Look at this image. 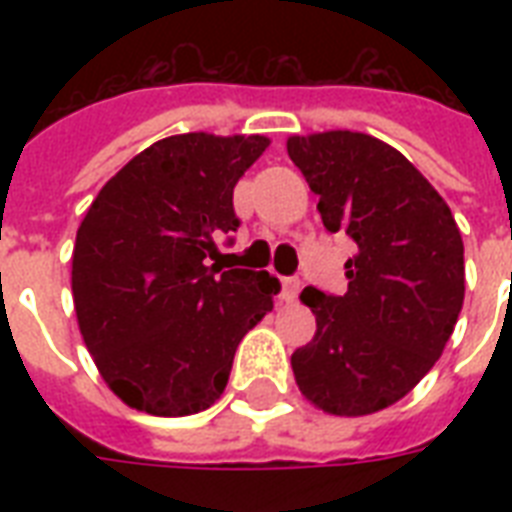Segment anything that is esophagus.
Segmentation results:
<instances>
[{"label": "esophagus", "mask_w": 512, "mask_h": 512, "mask_svg": "<svg viewBox=\"0 0 512 512\" xmlns=\"http://www.w3.org/2000/svg\"><path fill=\"white\" fill-rule=\"evenodd\" d=\"M300 295V279L297 276H281V300L292 303Z\"/></svg>", "instance_id": "obj_1"}]
</instances>
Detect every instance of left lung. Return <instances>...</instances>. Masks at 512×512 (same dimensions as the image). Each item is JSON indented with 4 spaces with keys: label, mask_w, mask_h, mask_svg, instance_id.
<instances>
[{
    "label": "left lung",
    "mask_w": 512,
    "mask_h": 512,
    "mask_svg": "<svg viewBox=\"0 0 512 512\" xmlns=\"http://www.w3.org/2000/svg\"><path fill=\"white\" fill-rule=\"evenodd\" d=\"M329 233H348V292L305 287L316 335L292 353L295 380L329 414L361 417L404 398L433 369L465 297L452 209L404 154L364 132L289 138Z\"/></svg>",
    "instance_id": "obj_1"
}]
</instances>
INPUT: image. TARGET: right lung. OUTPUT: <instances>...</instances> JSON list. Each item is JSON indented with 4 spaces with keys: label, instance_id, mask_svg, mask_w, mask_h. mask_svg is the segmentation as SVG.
Wrapping results in <instances>:
<instances>
[{
    "label": "right lung",
    "instance_id": "1",
    "mask_svg": "<svg viewBox=\"0 0 512 512\" xmlns=\"http://www.w3.org/2000/svg\"><path fill=\"white\" fill-rule=\"evenodd\" d=\"M265 146L207 132L156 140L87 209L71 271L76 319L132 409L185 417L215 404L241 337L273 308V276L209 265L241 223L233 185Z\"/></svg>",
    "mask_w": 512,
    "mask_h": 512
}]
</instances>
